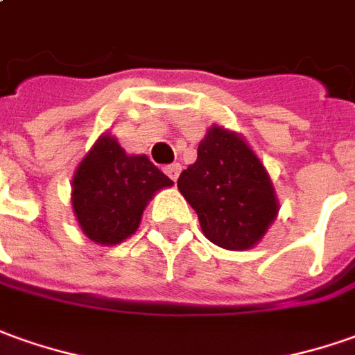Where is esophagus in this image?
Segmentation results:
<instances>
[{
    "instance_id": "1",
    "label": "esophagus",
    "mask_w": 355,
    "mask_h": 355,
    "mask_svg": "<svg viewBox=\"0 0 355 355\" xmlns=\"http://www.w3.org/2000/svg\"><path fill=\"white\" fill-rule=\"evenodd\" d=\"M164 172H166V175H168L170 180L175 182V180L180 178V172H182V164H178V162L170 164V166H166V168H164Z\"/></svg>"
}]
</instances>
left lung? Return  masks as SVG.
Wrapping results in <instances>:
<instances>
[{
	"mask_svg": "<svg viewBox=\"0 0 355 355\" xmlns=\"http://www.w3.org/2000/svg\"><path fill=\"white\" fill-rule=\"evenodd\" d=\"M178 187L218 248L249 249L276 218L275 187L255 153L236 133L212 127Z\"/></svg>",
	"mask_w": 355,
	"mask_h": 355,
	"instance_id": "1",
	"label": "left lung"
}]
</instances>
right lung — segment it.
<instances>
[{"mask_svg": "<svg viewBox=\"0 0 355 355\" xmlns=\"http://www.w3.org/2000/svg\"><path fill=\"white\" fill-rule=\"evenodd\" d=\"M172 183L145 154L127 156L114 137L104 135L75 172L73 210L92 241L116 245L135 234L154 193Z\"/></svg>", "mask_w": 355, "mask_h": 355, "instance_id": "1", "label": "right lung"}]
</instances>
